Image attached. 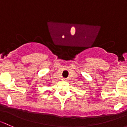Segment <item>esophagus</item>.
<instances>
[{
    "label": "esophagus",
    "mask_w": 127,
    "mask_h": 127,
    "mask_svg": "<svg viewBox=\"0 0 127 127\" xmlns=\"http://www.w3.org/2000/svg\"><path fill=\"white\" fill-rule=\"evenodd\" d=\"M63 81H67V79H66V78H63Z\"/></svg>",
    "instance_id": "1"
}]
</instances>
